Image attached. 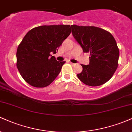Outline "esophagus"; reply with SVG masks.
<instances>
[{"mask_svg":"<svg viewBox=\"0 0 132 132\" xmlns=\"http://www.w3.org/2000/svg\"><path fill=\"white\" fill-rule=\"evenodd\" d=\"M69 63H70V64L72 65V66H75V65H76V64H75V63H71V62H70Z\"/></svg>","mask_w":132,"mask_h":132,"instance_id":"1","label":"esophagus"}]
</instances>
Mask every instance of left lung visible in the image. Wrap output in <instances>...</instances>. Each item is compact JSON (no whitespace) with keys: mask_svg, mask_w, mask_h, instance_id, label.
Returning <instances> with one entry per match:
<instances>
[{"mask_svg":"<svg viewBox=\"0 0 132 132\" xmlns=\"http://www.w3.org/2000/svg\"><path fill=\"white\" fill-rule=\"evenodd\" d=\"M72 34L84 53H90L89 64H81L78 78L84 84L99 86L112 77L118 67L119 50L112 35L94 26L71 25Z\"/></svg>","mask_w":132,"mask_h":132,"instance_id":"8db88e82","label":"left lung"}]
</instances>
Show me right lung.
Returning <instances> with one entry per match:
<instances>
[{
    "mask_svg": "<svg viewBox=\"0 0 132 132\" xmlns=\"http://www.w3.org/2000/svg\"><path fill=\"white\" fill-rule=\"evenodd\" d=\"M71 32L69 25H43L25 35L16 51V67L27 83L45 87L55 79L66 61H56L50 53H56Z\"/></svg>",
    "mask_w": 132,
    "mask_h": 132,
    "instance_id": "right-lung-1",
    "label": "right lung"
}]
</instances>
